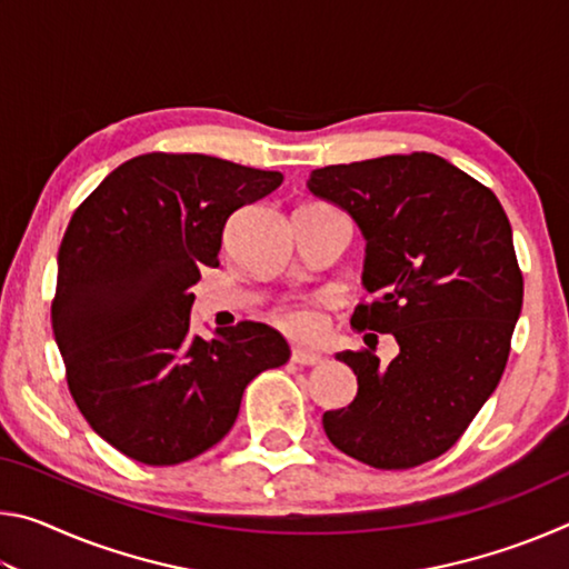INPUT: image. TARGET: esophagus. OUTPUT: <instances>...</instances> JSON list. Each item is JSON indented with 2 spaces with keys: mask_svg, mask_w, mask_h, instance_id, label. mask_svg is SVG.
Listing matches in <instances>:
<instances>
[{
  "mask_svg": "<svg viewBox=\"0 0 569 569\" xmlns=\"http://www.w3.org/2000/svg\"><path fill=\"white\" fill-rule=\"evenodd\" d=\"M323 356L319 351H308V349H301V346H296V349L291 351V361L298 363V366H316L321 363Z\"/></svg>",
  "mask_w": 569,
  "mask_h": 569,
  "instance_id": "obj_1",
  "label": "esophagus"
}]
</instances>
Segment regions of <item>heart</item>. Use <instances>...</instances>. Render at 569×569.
<instances>
[{
    "instance_id": "heart-1",
    "label": "heart",
    "mask_w": 569,
    "mask_h": 569,
    "mask_svg": "<svg viewBox=\"0 0 569 569\" xmlns=\"http://www.w3.org/2000/svg\"><path fill=\"white\" fill-rule=\"evenodd\" d=\"M281 323L298 336H313L319 331V313L311 306H293L281 313Z\"/></svg>"
}]
</instances>
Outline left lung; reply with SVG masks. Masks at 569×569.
Returning <instances> with one entry per match:
<instances>
[{
	"label": "left lung",
	"mask_w": 569,
	"mask_h": 569,
	"mask_svg": "<svg viewBox=\"0 0 569 569\" xmlns=\"http://www.w3.org/2000/svg\"><path fill=\"white\" fill-rule=\"evenodd\" d=\"M308 190L346 210L366 240L361 283L377 298L351 326L399 343L389 366L373 351L336 353L359 391L323 413L326 437L377 469L437 459L492 397L522 311L505 208L431 152L319 168Z\"/></svg>",
	"instance_id": "obj_1"
}]
</instances>
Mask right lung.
<instances>
[{
	"label": "right lung",
	"instance_id": "add662e5",
	"mask_svg": "<svg viewBox=\"0 0 569 569\" xmlns=\"http://www.w3.org/2000/svg\"><path fill=\"white\" fill-rule=\"evenodd\" d=\"M283 182L210 156L148 152L114 168L74 210L57 256L52 331L72 399L124 457L170 467L236 423L240 399L291 349L266 323L190 333L200 268L228 218Z\"/></svg>",
	"mask_w": 569,
	"mask_h": 569
}]
</instances>
